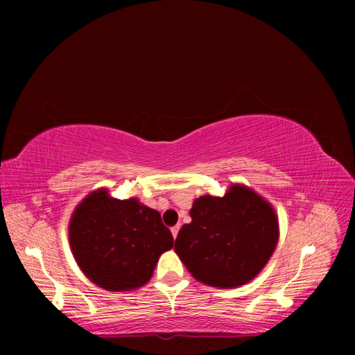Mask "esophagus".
<instances>
[{
    "label": "esophagus",
    "instance_id": "esophagus-1",
    "mask_svg": "<svg viewBox=\"0 0 355 355\" xmlns=\"http://www.w3.org/2000/svg\"><path fill=\"white\" fill-rule=\"evenodd\" d=\"M178 230H180V224L178 225H173V227L171 229V232H172V236H173V239L177 238V235H178Z\"/></svg>",
    "mask_w": 355,
    "mask_h": 355
}]
</instances>
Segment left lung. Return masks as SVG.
I'll use <instances>...</instances> for the list:
<instances>
[{
  "instance_id": "8db88e82",
  "label": "left lung",
  "mask_w": 355,
  "mask_h": 355,
  "mask_svg": "<svg viewBox=\"0 0 355 355\" xmlns=\"http://www.w3.org/2000/svg\"><path fill=\"white\" fill-rule=\"evenodd\" d=\"M191 218L178 232L173 250L197 281L218 288L250 282L279 239L275 209L243 184L230 186L224 197L197 198Z\"/></svg>"
}]
</instances>
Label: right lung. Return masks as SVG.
<instances>
[{
	"mask_svg": "<svg viewBox=\"0 0 355 355\" xmlns=\"http://www.w3.org/2000/svg\"><path fill=\"white\" fill-rule=\"evenodd\" d=\"M69 238L84 275L108 291L145 285L160 254L173 245L157 210L137 198H111L107 189L92 192L74 209Z\"/></svg>",
	"mask_w": 355,
	"mask_h": 355,
	"instance_id": "obj_1",
	"label": "right lung"
}]
</instances>
